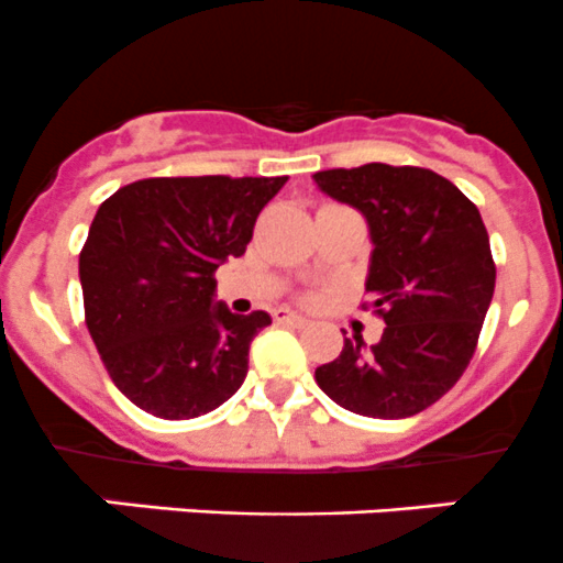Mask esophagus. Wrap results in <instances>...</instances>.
<instances>
[{
  "label": "esophagus",
  "mask_w": 563,
  "mask_h": 563,
  "mask_svg": "<svg viewBox=\"0 0 563 563\" xmlns=\"http://www.w3.org/2000/svg\"><path fill=\"white\" fill-rule=\"evenodd\" d=\"M274 320L279 322V325H306V322H309L306 317L295 314V311H289V309H276Z\"/></svg>",
  "instance_id": "1"
}]
</instances>
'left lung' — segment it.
<instances>
[{
    "mask_svg": "<svg viewBox=\"0 0 563 563\" xmlns=\"http://www.w3.org/2000/svg\"><path fill=\"white\" fill-rule=\"evenodd\" d=\"M314 183L364 213L375 243L366 292L386 322L372 347L344 339L339 358L317 366V386L369 419L421 413L468 369L493 300L495 263L478 208L421 166L325 169Z\"/></svg>",
    "mask_w": 563,
    "mask_h": 563,
    "instance_id": "1",
    "label": "left lung"
}]
</instances>
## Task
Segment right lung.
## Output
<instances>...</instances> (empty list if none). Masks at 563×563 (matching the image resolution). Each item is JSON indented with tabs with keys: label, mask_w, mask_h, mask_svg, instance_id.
Masks as SVG:
<instances>
[{
	"label": "right lung",
	"mask_w": 563,
	"mask_h": 563,
	"mask_svg": "<svg viewBox=\"0 0 563 563\" xmlns=\"http://www.w3.org/2000/svg\"><path fill=\"white\" fill-rule=\"evenodd\" d=\"M287 177H147L111 194L79 254L85 322L111 383L144 413L197 419L243 386L265 311L213 306Z\"/></svg>",
	"instance_id": "right-lung-1"
}]
</instances>
